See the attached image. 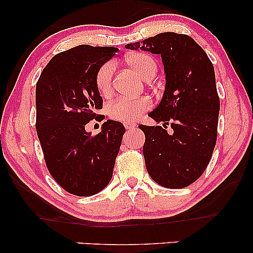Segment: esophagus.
I'll return each instance as SVG.
<instances>
[{
    "label": "esophagus",
    "mask_w": 253,
    "mask_h": 253,
    "mask_svg": "<svg viewBox=\"0 0 253 253\" xmlns=\"http://www.w3.org/2000/svg\"><path fill=\"white\" fill-rule=\"evenodd\" d=\"M124 126H126V130H131V129H133V127H136L137 124L133 122H126L124 123Z\"/></svg>",
    "instance_id": "obj_1"
}]
</instances>
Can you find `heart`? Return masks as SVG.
Instances as JSON below:
<instances>
[{
  "label": "heart",
  "instance_id": "obj_1",
  "mask_svg": "<svg viewBox=\"0 0 253 253\" xmlns=\"http://www.w3.org/2000/svg\"><path fill=\"white\" fill-rule=\"evenodd\" d=\"M127 64L145 81H152L158 72V64L153 56L146 53H133L126 57ZM115 74V63L106 62L99 68L95 75V86L103 96L113 91V78ZM152 108V101L146 96L138 99L121 98L108 106L110 119L120 122H132Z\"/></svg>",
  "mask_w": 253,
  "mask_h": 253
}]
</instances>
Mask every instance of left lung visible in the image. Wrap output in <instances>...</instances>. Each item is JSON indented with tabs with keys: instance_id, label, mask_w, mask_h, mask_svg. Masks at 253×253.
<instances>
[{
	"instance_id": "obj_1",
	"label": "left lung",
	"mask_w": 253,
	"mask_h": 253,
	"mask_svg": "<svg viewBox=\"0 0 253 253\" xmlns=\"http://www.w3.org/2000/svg\"><path fill=\"white\" fill-rule=\"evenodd\" d=\"M126 47L161 55L166 88L148 116L164 126L138 127L145 133L143 153L152 179L165 188H185L205 171L216 143L220 99L212 62L186 34L165 32Z\"/></svg>"
}]
</instances>
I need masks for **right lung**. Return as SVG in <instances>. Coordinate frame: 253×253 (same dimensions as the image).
Masks as SVG:
<instances>
[{"instance_id":"1","label":"right lung","mask_w":253,"mask_h":253,"mask_svg":"<svg viewBox=\"0 0 253 253\" xmlns=\"http://www.w3.org/2000/svg\"><path fill=\"white\" fill-rule=\"evenodd\" d=\"M115 47L81 44L49 61L36 88L37 133L50 175L65 191L88 197L105 189L113 176L126 127L108 120L95 136L86 132L102 98L95 86L96 71L109 61Z\"/></svg>"}]
</instances>
